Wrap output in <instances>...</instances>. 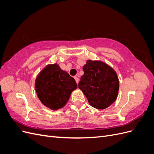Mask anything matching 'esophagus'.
<instances>
[{
  "label": "esophagus",
  "instance_id": "1",
  "mask_svg": "<svg viewBox=\"0 0 154 154\" xmlns=\"http://www.w3.org/2000/svg\"><path fill=\"white\" fill-rule=\"evenodd\" d=\"M74 79H75V81L76 82V83L78 84V82H79V78L78 77H76V76H74Z\"/></svg>",
  "mask_w": 154,
  "mask_h": 154
}]
</instances>
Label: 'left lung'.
Masks as SVG:
<instances>
[{
  "mask_svg": "<svg viewBox=\"0 0 154 154\" xmlns=\"http://www.w3.org/2000/svg\"><path fill=\"white\" fill-rule=\"evenodd\" d=\"M84 74L78 87L87 97L89 104L97 109H104L117 98L119 80L114 70L100 61L88 60L83 67Z\"/></svg>",
  "mask_w": 154,
  "mask_h": 154,
  "instance_id": "8db88e82",
  "label": "left lung"
}]
</instances>
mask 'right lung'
I'll use <instances>...</instances> for the list:
<instances>
[{
    "label": "right lung",
    "mask_w": 154,
    "mask_h": 154,
    "mask_svg": "<svg viewBox=\"0 0 154 154\" xmlns=\"http://www.w3.org/2000/svg\"><path fill=\"white\" fill-rule=\"evenodd\" d=\"M77 84L69 74L57 63L48 65L37 76L35 88L37 96L45 106L58 110L66 105Z\"/></svg>",
    "instance_id": "right-lung-1"
}]
</instances>
